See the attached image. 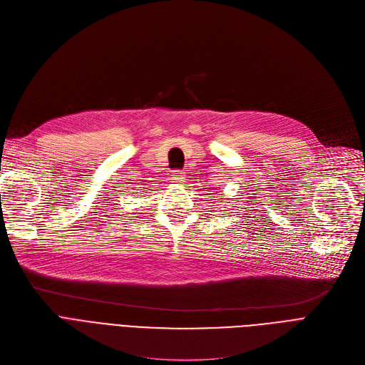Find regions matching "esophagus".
Instances as JSON below:
<instances>
[{
  "label": "esophagus",
  "instance_id": "1",
  "mask_svg": "<svg viewBox=\"0 0 365 365\" xmlns=\"http://www.w3.org/2000/svg\"><path fill=\"white\" fill-rule=\"evenodd\" d=\"M171 180L176 182V183H183L186 180V173L182 170H176L171 173Z\"/></svg>",
  "mask_w": 365,
  "mask_h": 365
}]
</instances>
